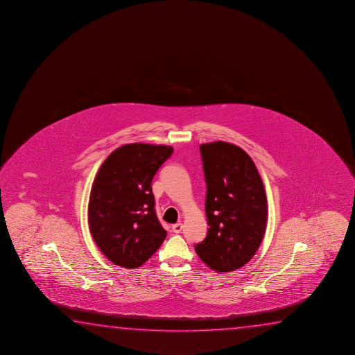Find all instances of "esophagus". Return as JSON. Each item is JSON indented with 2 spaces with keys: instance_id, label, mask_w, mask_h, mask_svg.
Instances as JSON below:
<instances>
[{
  "instance_id": "1",
  "label": "esophagus",
  "mask_w": 355,
  "mask_h": 355,
  "mask_svg": "<svg viewBox=\"0 0 355 355\" xmlns=\"http://www.w3.org/2000/svg\"><path fill=\"white\" fill-rule=\"evenodd\" d=\"M182 230H183V225H182V223H175V225L172 226V231L175 232V233H177V234L180 233Z\"/></svg>"
}]
</instances>
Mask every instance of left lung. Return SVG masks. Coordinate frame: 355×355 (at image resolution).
Here are the masks:
<instances>
[{
    "instance_id": "left-lung-1",
    "label": "left lung",
    "mask_w": 355,
    "mask_h": 355,
    "mask_svg": "<svg viewBox=\"0 0 355 355\" xmlns=\"http://www.w3.org/2000/svg\"><path fill=\"white\" fill-rule=\"evenodd\" d=\"M209 231L196 252L209 268L230 272L244 266L260 247L268 201L252 157L236 145H200Z\"/></svg>"
}]
</instances>
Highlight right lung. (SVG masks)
Segmentation results:
<instances>
[{
	"instance_id": "obj_1",
	"label": "right lung",
	"mask_w": 355,
	"mask_h": 355,
	"mask_svg": "<svg viewBox=\"0 0 355 355\" xmlns=\"http://www.w3.org/2000/svg\"><path fill=\"white\" fill-rule=\"evenodd\" d=\"M172 153L166 145L125 144L98 168L87 207L89 228L114 265L139 268L167 236L155 212L151 182Z\"/></svg>"
}]
</instances>
